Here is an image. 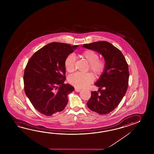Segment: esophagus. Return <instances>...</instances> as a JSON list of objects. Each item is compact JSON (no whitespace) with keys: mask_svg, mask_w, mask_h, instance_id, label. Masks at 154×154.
I'll return each mask as SVG.
<instances>
[{"mask_svg":"<svg viewBox=\"0 0 154 154\" xmlns=\"http://www.w3.org/2000/svg\"><path fill=\"white\" fill-rule=\"evenodd\" d=\"M81 91V89H79V88H75V91L76 92H80Z\"/></svg>","mask_w":154,"mask_h":154,"instance_id":"34e87169","label":"esophagus"}]
</instances>
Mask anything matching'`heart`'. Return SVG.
<instances>
[{"label": "heart", "instance_id": "b5f03b06", "mask_svg": "<svg viewBox=\"0 0 154 154\" xmlns=\"http://www.w3.org/2000/svg\"><path fill=\"white\" fill-rule=\"evenodd\" d=\"M81 56L89 64V70L95 76L101 75L104 72L106 62L105 60L99 59L98 53L94 50L88 49L82 53ZM75 60V57L72 54L66 57L64 61V66L68 72H72L74 71ZM94 80V76L90 73H75L70 76L68 78L69 83L79 88H85L91 84Z\"/></svg>", "mask_w": 154, "mask_h": 154}]
</instances>
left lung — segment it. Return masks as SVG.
<instances>
[{"label": "left lung", "mask_w": 154, "mask_h": 154, "mask_svg": "<svg viewBox=\"0 0 154 154\" xmlns=\"http://www.w3.org/2000/svg\"><path fill=\"white\" fill-rule=\"evenodd\" d=\"M82 47L101 54L106 62L105 71L95 84L99 90L91 92L87 106L99 115L108 114L118 106L127 90L128 64L121 51L111 43L98 41Z\"/></svg>", "instance_id": "left-lung-1"}]
</instances>
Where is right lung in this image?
Masks as SVG:
<instances>
[{"label":"right lung","mask_w":154,"mask_h":154,"mask_svg":"<svg viewBox=\"0 0 154 154\" xmlns=\"http://www.w3.org/2000/svg\"><path fill=\"white\" fill-rule=\"evenodd\" d=\"M78 45L52 42L35 53L29 59L23 75L24 90L34 108L51 116L62 111L68 102V95L74 88L66 80L64 61Z\"/></svg>","instance_id":"obj_1"}]
</instances>
